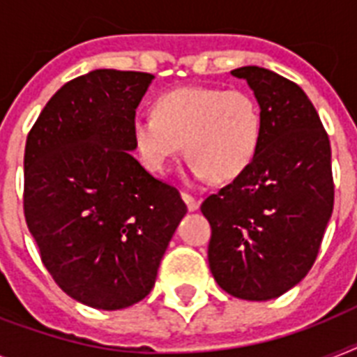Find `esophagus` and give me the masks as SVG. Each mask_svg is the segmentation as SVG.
I'll list each match as a JSON object with an SVG mask.
<instances>
[{
    "label": "esophagus",
    "instance_id": "esophagus-1",
    "mask_svg": "<svg viewBox=\"0 0 357 357\" xmlns=\"http://www.w3.org/2000/svg\"><path fill=\"white\" fill-rule=\"evenodd\" d=\"M181 198H183L185 206H187V209H189V211H196V209L200 207V202L196 200V198H192L190 195H187V192H181Z\"/></svg>",
    "mask_w": 357,
    "mask_h": 357
}]
</instances>
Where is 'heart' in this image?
<instances>
[{
  "mask_svg": "<svg viewBox=\"0 0 357 357\" xmlns=\"http://www.w3.org/2000/svg\"><path fill=\"white\" fill-rule=\"evenodd\" d=\"M261 135L263 120L254 98L213 86L165 92L153 103V114L131 120L135 151L148 170H170L185 142L196 181L228 183L243 176L259 151Z\"/></svg>",
  "mask_w": 357,
  "mask_h": 357,
  "instance_id": "heart-1",
  "label": "heart"
}]
</instances>
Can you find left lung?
I'll use <instances>...</instances> for the list:
<instances>
[{
    "mask_svg": "<svg viewBox=\"0 0 357 357\" xmlns=\"http://www.w3.org/2000/svg\"><path fill=\"white\" fill-rule=\"evenodd\" d=\"M259 103L263 135L248 170L202 204L213 278L241 300L278 298L315 263L333 211L332 150L296 83L259 66L231 70Z\"/></svg>",
    "mask_w": 357,
    "mask_h": 357,
    "instance_id": "left-lung-1",
    "label": "left lung"
}]
</instances>
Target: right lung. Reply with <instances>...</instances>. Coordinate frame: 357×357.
Returning a JSON list of instances; mask_svg holds the SVG:
<instances>
[{"mask_svg":"<svg viewBox=\"0 0 357 357\" xmlns=\"http://www.w3.org/2000/svg\"><path fill=\"white\" fill-rule=\"evenodd\" d=\"M144 72L92 70L59 89L27 135L25 222L47 272L81 304L116 311L148 296L187 213L178 189L131 151Z\"/></svg>","mask_w":357,"mask_h":357,"instance_id":"add662e5","label":"right lung"}]
</instances>
